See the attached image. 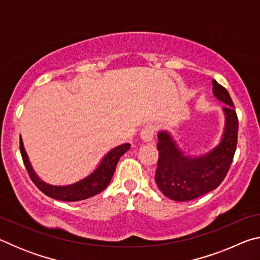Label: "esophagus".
<instances>
[{
    "label": "esophagus",
    "mask_w": 260,
    "mask_h": 260,
    "mask_svg": "<svg viewBox=\"0 0 260 260\" xmlns=\"http://www.w3.org/2000/svg\"><path fill=\"white\" fill-rule=\"evenodd\" d=\"M153 135H155V127L152 125H147L140 132V138L142 139L144 142H150V141H152Z\"/></svg>",
    "instance_id": "34e87169"
}]
</instances>
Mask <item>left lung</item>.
Instances as JSON below:
<instances>
[{"mask_svg":"<svg viewBox=\"0 0 260 260\" xmlns=\"http://www.w3.org/2000/svg\"><path fill=\"white\" fill-rule=\"evenodd\" d=\"M214 98L222 102L223 132L217 146L202 155H189L169 131L158 132L159 150L155 181L162 195L177 202L195 200L217 188L230 170L236 150L239 120L230 93L213 80Z\"/></svg>","mask_w":260,"mask_h":260,"instance_id":"left-lung-1","label":"left lung"}]
</instances>
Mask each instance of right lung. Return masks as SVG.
Instances as JSON below:
<instances>
[{"mask_svg": "<svg viewBox=\"0 0 260 260\" xmlns=\"http://www.w3.org/2000/svg\"><path fill=\"white\" fill-rule=\"evenodd\" d=\"M129 149V143H124L118 147H114L108 153H105L98 167H96L90 174H88L87 177L80 179L77 182L64 184V186L63 184H61V186H55V184L45 182L42 179L39 178V175L37 173H35L33 166L29 161L27 152H26L24 148L23 139H21L20 136L21 157H23L26 170H27L29 177L35 183V186L40 189L43 193H46L47 196L51 197V199L65 202L82 201L89 199L91 196L98 195V193L104 190V189L108 187L110 181H111L114 170H116V166L118 164V161H119L120 157L124 155L126 151H128Z\"/></svg>", "mask_w": 260, "mask_h": 260, "instance_id": "add662e5", "label": "right lung"}]
</instances>
